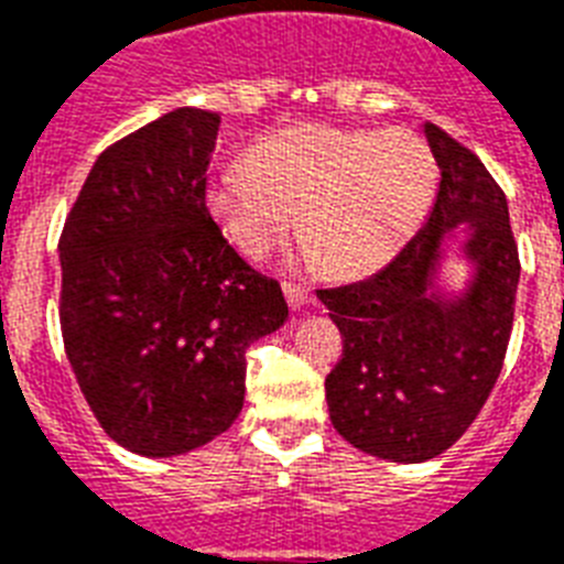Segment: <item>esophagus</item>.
<instances>
[{
  "label": "esophagus",
  "mask_w": 564,
  "mask_h": 564,
  "mask_svg": "<svg viewBox=\"0 0 564 564\" xmlns=\"http://www.w3.org/2000/svg\"><path fill=\"white\" fill-rule=\"evenodd\" d=\"M283 295H286L292 310H301L310 301V290H304L299 283H283Z\"/></svg>",
  "instance_id": "34e87169"
}]
</instances>
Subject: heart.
<instances>
[{
  "instance_id": "obj_1",
  "label": "heart",
  "mask_w": 564,
  "mask_h": 564,
  "mask_svg": "<svg viewBox=\"0 0 564 564\" xmlns=\"http://www.w3.org/2000/svg\"><path fill=\"white\" fill-rule=\"evenodd\" d=\"M436 187V158L410 131L301 126L269 137L251 166H225L207 207L225 237L263 260L295 228L307 257L334 278L386 265L419 230Z\"/></svg>"
}]
</instances>
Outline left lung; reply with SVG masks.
I'll return each mask as SVG.
<instances>
[{"mask_svg":"<svg viewBox=\"0 0 564 564\" xmlns=\"http://www.w3.org/2000/svg\"><path fill=\"white\" fill-rule=\"evenodd\" d=\"M436 158V204L415 237L369 281L318 290L343 334L325 394L336 433L366 454L424 463L454 445L495 389L507 357L521 260L507 195L480 158L424 122ZM469 221L475 265L459 296L435 286L444 234Z\"/></svg>","mask_w":564,"mask_h":564,"instance_id":"obj_1","label":"left lung"}]
</instances>
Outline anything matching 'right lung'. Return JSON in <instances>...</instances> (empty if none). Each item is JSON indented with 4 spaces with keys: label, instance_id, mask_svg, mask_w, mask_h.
<instances>
[{
    "label": "right lung",
    "instance_id": "add662e5",
    "mask_svg": "<svg viewBox=\"0 0 564 564\" xmlns=\"http://www.w3.org/2000/svg\"><path fill=\"white\" fill-rule=\"evenodd\" d=\"M219 113L178 108L99 154L61 234V334L101 430L178 456L237 421L246 351L286 322L281 283L207 210Z\"/></svg>",
    "mask_w": 564,
    "mask_h": 564
}]
</instances>
